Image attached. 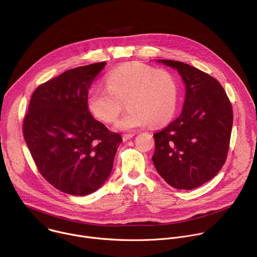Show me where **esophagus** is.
<instances>
[{"label":"esophagus","mask_w":257,"mask_h":257,"mask_svg":"<svg viewBox=\"0 0 257 257\" xmlns=\"http://www.w3.org/2000/svg\"><path fill=\"white\" fill-rule=\"evenodd\" d=\"M133 136H134V134H132V133H130V134H123L122 138H123V140H124V141H127V140L131 139Z\"/></svg>","instance_id":"esophagus-1"}]
</instances>
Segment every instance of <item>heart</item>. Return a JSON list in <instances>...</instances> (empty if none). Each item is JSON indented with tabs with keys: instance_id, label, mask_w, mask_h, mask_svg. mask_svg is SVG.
<instances>
[{
	"instance_id": "1",
	"label": "heart",
	"mask_w": 257,
	"mask_h": 257,
	"mask_svg": "<svg viewBox=\"0 0 257 257\" xmlns=\"http://www.w3.org/2000/svg\"><path fill=\"white\" fill-rule=\"evenodd\" d=\"M105 84L106 88H92L87 97L90 113L103 123H114L124 102L129 109L117 123L121 130L143 127L149 122L162 126L175 116L179 84L167 69L139 62L126 63L108 73Z\"/></svg>"
}]
</instances>
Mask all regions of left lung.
<instances>
[{"label": "left lung", "mask_w": 257, "mask_h": 257, "mask_svg": "<svg viewBox=\"0 0 257 257\" xmlns=\"http://www.w3.org/2000/svg\"><path fill=\"white\" fill-rule=\"evenodd\" d=\"M159 62L177 69L186 96L181 115L154 134L152 160L169 185L191 190L212 179L226 163L233 107L223 86L207 73L183 62Z\"/></svg>", "instance_id": "1"}]
</instances>
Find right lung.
<instances>
[{"instance_id":"add662e5","label":"right lung","mask_w":257,"mask_h":257,"mask_svg":"<svg viewBox=\"0 0 257 257\" xmlns=\"http://www.w3.org/2000/svg\"><path fill=\"white\" fill-rule=\"evenodd\" d=\"M105 62L65 71L38 86L23 120V136L41 175L58 190L84 196L113 169L122 137L95 120L88 90Z\"/></svg>"}]
</instances>
